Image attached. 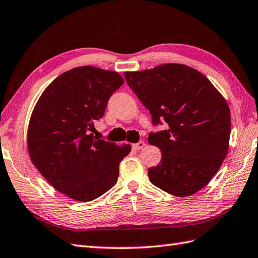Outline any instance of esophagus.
<instances>
[{
	"mask_svg": "<svg viewBox=\"0 0 258 258\" xmlns=\"http://www.w3.org/2000/svg\"><path fill=\"white\" fill-rule=\"evenodd\" d=\"M144 146H145V143H144L143 141L136 143V144H133V148L136 149V151H139V149H142Z\"/></svg>",
	"mask_w": 258,
	"mask_h": 258,
	"instance_id": "esophagus-1",
	"label": "esophagus"
}]
</instances>
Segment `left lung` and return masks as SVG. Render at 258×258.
Returning <instances> with one entry per match:
<instances>
[{
    "label": "left lung",
    "mask_w": 258,
    "mask_h": 258,
    "mask_svg": "<svg viewBox=\"0 0 258 258\" xmlns=\"http://www.w3.org/2000/svg\"><path fill=\"white\" fill-rule=\"evenodd\" d=\"M124 77L153 124L168 125L148 135V143L161 151L159 165L148 169L149 181L172 196L198 192L218 172L229 149L225 99L206 76L181 63L127 71Z\"/></svg>",
    "instance_id": "left-lung-1"
}]
</instances>
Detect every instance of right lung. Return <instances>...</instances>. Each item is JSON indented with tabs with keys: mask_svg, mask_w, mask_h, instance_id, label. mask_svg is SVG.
<instances>
[{
	"mask_svg": "<svg viewBox=\"0 0 258 258\" xmlns=\"http://www.w3.org/2000/svg\"><path fill=\"white\" fill-rule=\"evenodd\" d=\"M124 83L115 71L83 66L66 71L36 103L27 131L31 160L53 188L88 202L117 181L131 145L99 140L91 132L111 95Z\"/></svg>",
	"mask_w": 258,
	"mask_h": 258,
	"instance_id": "add662e5",
	"label": "right lung"
}]
</instances>
